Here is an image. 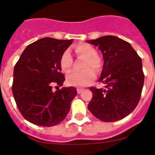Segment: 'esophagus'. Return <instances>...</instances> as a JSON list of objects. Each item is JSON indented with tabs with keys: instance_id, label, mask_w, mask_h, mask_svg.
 I'll return each instance as SVG.
<instances>
[{
	"instance_id": "1",
	"label": "esophagus",
	"mask_w": 155,
	"mask_h": 155,
	"mask_svg": "<svg viewBox=\"0 0 155 155\" xmlns=\"http://www.w3.org/2000/svg\"><path fill=\"white\" fill-rule=\"evenodd\" d=\"M82 89H79V88H78L77 89V93L78 94H80V93H81V92H82Z\"/></svg>"
}]
</instances>
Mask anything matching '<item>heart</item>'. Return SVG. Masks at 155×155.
<instances>
[{"instance_id":"1","label":"heart","mask_w":155,"mask_h":155,"mask_svg":"<svg viewBox=\"0 0 155 155\" xmlns=\"http://www.w3.org/2000/svg\"><path fill=\"white\" fill-rule=\"evenodd\" d=\"M75 52L79 56L86 58L81 71H72L66 76V81L71 86L84 87L91 83L95 79V73H99L102 68V60L96 54L95 49L92 45L86 43L79 44L74 47ZM60 67L64 71L70 70L73 64V58L69 50H65L62 54L60 60ZM94 70L92 71L91 69Z\"/></svg>"}]
</instances>
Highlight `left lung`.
<instances>
[{"label":"left lung","mask_w":155,"mask_h":155,"mask_svg":"<svg viewBox=\"0 0 155 155\" xmlns=\"http://www.w3.org/2000/svg\"><path fill=\"white\" fill-rule=\"evenodd\" d=\"M98 47L104 67L98 81L105 89L92 92L88 109L103 122H115L128 116L139 102L144 81L141 59L128 42L114 35L87 41Z\"/></svg>","instance_id":"8db88e82"}]
</instances>
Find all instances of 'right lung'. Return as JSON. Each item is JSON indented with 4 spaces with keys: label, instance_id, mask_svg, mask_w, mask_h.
<instances>
[{
    "label": "right lung",
    "instance_id": "1",
    "mask_svg": "<svg viewBox=\"0 0 155 155\" xmlns=\"http://www.w3.org/2000/svg\"><path fill=\"white\" fill-rule=\"evenodd\" d=\"M73 40L43 38L27 47L14 69L12 92L23 117L31 123L51 127L65 120L77 91L63 86L61 55Z\"/></svg>",
    "mask_w": 155,
    "mask_h": 155
}]
</instances>
